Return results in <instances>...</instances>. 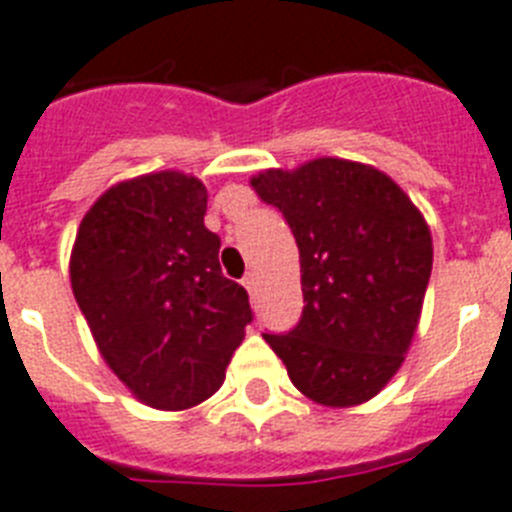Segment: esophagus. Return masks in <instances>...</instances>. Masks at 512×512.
I'll return each mask as SVG.
<instances>
[{"label": "esophagus", "mask_w": 512, "mask_h": 512, "mask_svg": "<svg viewBox=\"0 0 512 512\" xmlns=\"http://www.w3.org/2000/svg\"><path fill=\"white\" fill-rule=\"evenodd\" d=\"M244 289H247L249 291V294H252V296H255V291H257V283H260V281H257V273H247V276H244Z\"/></svg>", "instance_id": "1"}]
</instances>
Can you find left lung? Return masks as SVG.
Returning a JSON list of instances; mask_svg holds the SVG:
<instances>
[{
	"label": "left lung",
	"mask_w": 512,
	"mask_h": 512,
	"mask_svg": "<svg viewBox=\"0 0 512 512\" xmlns=\"http://www.w3.org/2000/svg\"><path fill=\"white\" fill-rule=\"evenodd\" d=\"M249 184L283 213L302 268V320L265 341L309 401L367 403L401 369L422 317L432 273L422 210L385 171L346 158L265 169Z\"/></svg>",
	"instance_id": "left-lung-1"
}]
</instances>
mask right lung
<instances>
[{"mask_svg": "<svg viewBox=\"0 0 512 512\" xmlns=\"http://www.w3.org/2000/svg\"><path fill=\"white\" fill-rule=\"evenodd\" d=\"M205 210L197 176L153 171L103 192L72 244V294L93 341L150 409L208 401L252 322L244 286L221 273Z\"/></svg>", "mask_w": 512, "mask_h": 512, "instance_id": "1", "label": "right lung"}]
</instances>
